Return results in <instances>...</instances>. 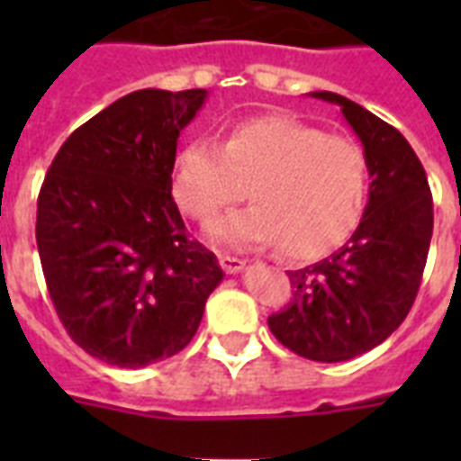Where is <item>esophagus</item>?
I'll return each mask as SVG.
<instances>
[{
	"label": "esophagus",
	"instance_id": "1",
	"mask_svg": "<svg viewBox=\"0 0 461 461\" xmlns=\"http://www.w3.org/2000/svg\"><path fill=\"white\" fill-rule=\"evenodd\" d=\"M220 266H222V270L227 275H237L246 267V260L237 258V256H230V253H222L220 256Z\"/></svg>",
	"mask_w": 461,
	"mask_h": 461
}]
</instances>
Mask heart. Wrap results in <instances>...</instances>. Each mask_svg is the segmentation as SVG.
<instances>
[{"mask_svg":"<svg viewBox=\"0 0 461 461\" xmlns=\"http://www.w3.org/2000/svg\"><path fill=\"white\" fill-rule=\"evenodd\" d=\"M368 158L357 140L289 117L237 122L222 143L195 139L174 159L172 188L195 222H212L244 198L251 208L210 234L231 246L280 244L296 260L335 251L357 230L368 198Z\"/></svg>","mask_w":461,"mask_h":461,"instance_id":"heart-1","label":"heart"}]
</instances>
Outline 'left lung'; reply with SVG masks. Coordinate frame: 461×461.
Instances as JSON below:
<instances>
[{
	"label": "left lung",
	"mask_w": 461,
	"mask_h": 461,
	"mask_svg": "<svg viewBox=\"0 0 461 461\" xmlns=\"http://www.w3.org/2000/svg\"><path fill=\"white\" fill-rule=\"evenodd\" d=\"M368 158V205L347 244L321 263L289 270L294 299L267 318L287 349L337 364L378 347L411 311L433 237V195L421 159L394 126L337 93Z\"/></svg>",
	"instance_id": "left-lung-1"
}]
</instances>
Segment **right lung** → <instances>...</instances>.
Returning a JSON list of instances; mask_svg holds the SVG:
<instances>
[{
    "label": "right lung",
    "instance_id": "right-lung-1",
    "mask_svg": "<svg viewBox=\"0 0 461 461\" xmlns=\"http://www.w3.org/2000/svg\"><path fill=\"white\" fill-rule=\"evenodd\" d=\"M205 97H119L64 140L40 188L35 239L54 311L81 349L119 368L184 349L224 277L172 198L176 139Z\"/></svg>",
    "mask_w": 461,
    "mask_h": 461
}]
</instances>
